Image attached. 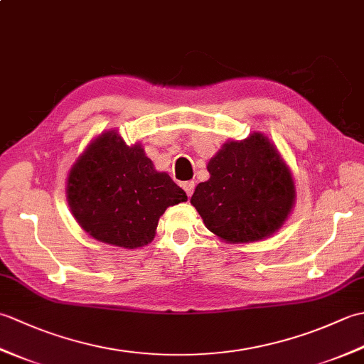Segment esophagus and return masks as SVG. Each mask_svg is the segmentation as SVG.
<instances>
[{"mask_svg": "<svg viewBox=\"0 0 364 364\" xmlns=\"http://www.w3.org/2000/svg\"><path fill=\"white\" fill-rule=\"evenodd\" d=\"M194 188H196V183L194 181H186V183L183 184V189L186 191L188 197H191L192 194H194Z\"/></svg>", "mask_w": 364, "mask_h": 364, "instance_id": "esophagus-1", "label": "esophagus"}]
</instances>
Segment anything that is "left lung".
<instances>
[{
	"label": "left lung",
	"instance_id": "obj_1",
	"mask_svg": "<svg viewBox=\"0 0 364 364\" xmlns=\"http://www.w3.org/2000/svg\"><path fill=\"white\" fill-rule=\"evenodd\" d=\"M208 172L210 180L198 184L191 203L222 241H259L280 230L292 211L291 170L264 134L223 144Z\"/></svg>",
	"mask_w": 364,
	"mask_h": 364
}]
</instances>
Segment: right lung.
<instances>
[{
	"mask_svg": "<svg viewBox=\"0 0 364 364\" xmlns=\"http://www.w3.org/2000/svg\"><path fill=\"white\" fill-rule=\"evenodd\" d=\"M67 200L80 227L100 242L137 249L153 241L168 206L188 196L158 172L139 144L127 145L117 131L92 141L67 178Z\"/></svg>",
	"mask_w": 364,
	"mask_h": 364,
	"instance_id": "obj_1",
	"label": "right lung"
}]
</instances>
